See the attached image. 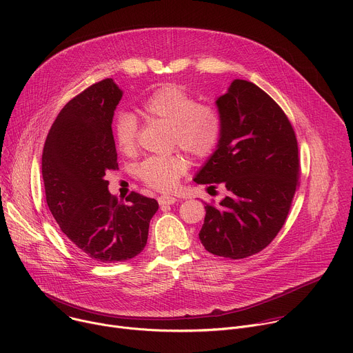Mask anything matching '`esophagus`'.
Segmentation results:
<instances>
[{"instance_id": "1", "label": "esophagus", "mask_w": 353, "mask_h": 353, "mask_svg": "<svg viewBox=\"0 0 353 353\" xmlns=\"http://www.w3.org/2000/svg\"><path fill=\"white\" fill-rule=\"evenodd\" d=\"M177 201V198H174V196H170V195H161L159 198H158V203H159V205H162V207H165V205H172V204H174Z\"/></svg>"}]
</instances>
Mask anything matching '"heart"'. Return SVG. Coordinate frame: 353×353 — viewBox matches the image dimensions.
<instances>
[{
	"instance_id": "heart-1",
	"label": "heart",
	"mask_w": 353,
	"mask_h": 353,
	"mask_svg": "<svg viewBox=\"0 0 353 353\" xmlns=\"http://www.w3.org/2000/svg\"><path fill=\"white\" fill-rule=\"evenodd\" d=\"M141 114L148 121H162L170 125V146L181 148L191 157H211L223 135V116L211 103L198 99L176 83L155 89L141 103ZM116 146L124 155H132L138 145V120L131 113H120L114 121ZM188 169L181 154L152 157L137 168L138 177L150 188L172 191Z\"/></svg>"
}]
</instances>
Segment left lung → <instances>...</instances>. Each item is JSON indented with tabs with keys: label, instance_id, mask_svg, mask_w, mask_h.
<instances>
[{
	"label": "left lung",
	"instance_id": "left-lung-1",
	"mask_svg": "<svg viewBox=\"0 0 353 353\" xmlns=\"http://www.w3.org/2000/svg\"><path fill=\"white\" fill-rule=\"evenodd\" d=\"M216 105L223 135L194 181L228 195L207 204L199 240L214 256L240 260L260 253L285 225L299 187V146L285 112L253 82L233 81Z\"/></svg>",
	"mask_w": 353,
	"mask_h": 353
}]
</instances>
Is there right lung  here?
Instances as JSON below:
<instances>
[{
    "label": "right lung",
    "mask_w": 353,
    "mask_h": 353,
    "mask_svg": "<svg viewBox=\"0 0 353 353\" xmlns=\"http://www.w3.org/2000/svg\"><path fill=\"white\" fill-rule=\"evenodd\" d=\"M121 96L112 79H103L72 97L50 128L41 155L50 212L81 253L102 264L138 256L159 208L155 198L131 191L119 201L108 190L105 176L119 168L112 121Z\"/></svg>",
    "instance_id": "1"
}]
</instances>
